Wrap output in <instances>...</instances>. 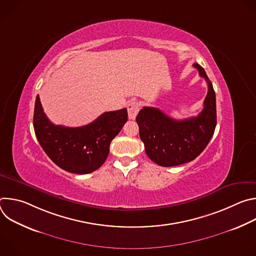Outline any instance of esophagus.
<instances>
[{
    "label": "esophagus",
    "instance_id": "esophagus-1",
    "mask_svg": "<svg viewBox=\"0 0 256 256\" xmlns=\"http://www.w3.org/2000/svg\"><path fill=\"white\" fill-rule=\"evenodd\" d=\"M126 107H128V118L134 120L140 110V103L136 100H132L130 101Z\"/></svg>",
    "mask_w": 256,
    "mask_h": 256
}]
</instances>
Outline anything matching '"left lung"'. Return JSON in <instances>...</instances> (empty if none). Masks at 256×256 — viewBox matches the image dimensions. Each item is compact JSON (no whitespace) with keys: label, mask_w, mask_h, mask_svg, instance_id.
Segmentation results:
<instances>
[{"label":"left lung","mask_w":256,"mask_h":256,"mask_svg":"<svg viewBox=\"0 0 256 256\" xmlns=\"http://www.w3.org/2000/svg\"><path fill=\"white\" fill-rule=\"evenodd\" d=\"M194 66L208 83L204 109L198 116L177 120L158 108L144 106L136 118L146 153L160 166H177L194 160L214 134L216 124V94L204 70L198 64H194Z\"/></svg>","instance_id":"8db88e82"}]
</instances>
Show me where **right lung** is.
<instances>
[{
    "label": "right lung",
    "instance_id": "obj_1",
    "mask_svg": "<svg viewBox=\"0 0 256 256\" xmlns=\"http://www.w3.org/2000/svg\"><path fill=\"white\" fill-rule=\"evenodd\" d=\"M128 122L126 108L102 114L89 124L79 128L56 126L46 118L36 96L33 126L42 148L60 168L87 174L103 165L112 140Z\"/></svg>",
    "mask_w": 256,
    "mask_h": 256
}]
</instances>
